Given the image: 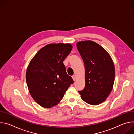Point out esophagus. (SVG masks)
Here are the masks:
<instances>
[{"instance_id":"1","label":"esophagus","mask_w":134,"mask_h":134,"mask_svg":"<svg viewBox=\"0 0 134 134\" xmlns=\"http://www.w3.org/2000/svg\"><path fill=\"white\" fill-rule=\"evenodd\" d=\"M72 78L74 81H75L76 80V75H72Z\"/></svg>"}]
</instances>
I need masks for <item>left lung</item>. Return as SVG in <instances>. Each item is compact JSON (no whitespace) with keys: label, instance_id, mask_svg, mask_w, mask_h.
I'll return each mask as SVG.
<instances>
[{"label":"left lung","instance_id":"left-lung-1","mask_svg":"<svg viewBox=\"0 0 134 134\" xmlns=\"http://www.w3.org/2000/svg\"><path fill=\"white\" fill-rule=\"evenodd\" d=\"M85 69V86L79 91L82 99L91 105L104 102L111 93L115 69L109 54L101 46L92 41L77 43Z\"/></svg>","mask_w":134,"mask_h":134}]
</instances>
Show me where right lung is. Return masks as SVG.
Listing matches in <instances>:
<instances>
[{
	"label": "right lung",
	"mask_w": 134,
	"mask_h": 134,
	"mask_svg": "<svg viewBox=\"0 0 134 134\" xmlns=\"http://www.w3.org/2000/svg\"><path fill=\"white\" fill-rule=\"evenodd\" d=\"M72 48L68 43L49 44L30 62L26 73V83L32 97L41 107L50 108L57 105L73 84L63 64Z\"/></svg>",
	"instance_id": "1"
}]
</instances>
